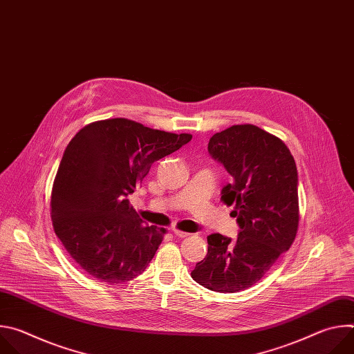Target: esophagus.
<instances>
[{"instance_id":"obj_1","label":"esophagus","mask_w":354,"mask_h":354,"mask_svg":"<svg viewBox=\"0 0 354 354\" xmlns=\"http://www.w3.org/2000/svg\"><path fill=\"white\" fill-rule=\"evenodd\" d=\"M172 232H174L178 238H186V236H189V235H190L189 232H185V231L178 230V228H174V230H172Z\"/></svg>"}]
</instances>
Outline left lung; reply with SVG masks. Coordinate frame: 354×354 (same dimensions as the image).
<instances>
[{"mask_svg": "<svg viewBox=\"0 0 354 354\" xmlns=\"http://www.w3.org/2000/svg\"><path fill=\"white\" fill-rule=\"evenodd\" d=\"M210 156L232 176L221 200L235 205L239 234L207 236V255L192 279L212 291L238 292L258 283L295 239L298 175L287 145L254 124L231 126L209 141Z\"/></svg>", "mask_w": 354, "mask_h": 354, "instance_id": "obj_1", "label": "left lung"}]
</instances>
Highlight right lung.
<instances>
[{"mask_svg":"<svg viewBox=\"0 0 354 354\" xmlns=\"http://www.w3.org/2000/svg\"><path fill=\"white\" fill-rule=\"evenodd\" d=\"M190 140L192 134L123 118L91 123L73 137L55 178L50 214L56 235L88 276L119 284L145 270L165 228L144 224L127 196L151 165Z\"/></svg>","mask_w":354,"mask_h":354,"instance_id":"1","label":"right lung"}]
</instances>
